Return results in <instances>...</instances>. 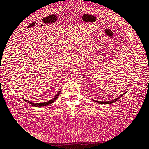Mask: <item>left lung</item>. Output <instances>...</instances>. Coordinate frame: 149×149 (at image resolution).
I'll return each instance as SVG.
<instances>
[{
    "label": "left lung",
    "mask_w": 149,
    "mask_h": 149,
    "mask_svg": "<svg viewBox=\"0 0 149 149\" xmlns=\"http://www.w3.org/2000/svg\"><path fill=\"white\" fill-rule=\"evenodd\" d=\"M125 93H126V92H125V93H124L123 94H122L121 95H120L119 97H118L117 98H115V100H111V101H95V100H93V101H95V102L98 103H100V104H110V103H114L115 101H117L118 100H119V99L121 98L122 96H123L124 94H125Z\"/></svg>",
    "instance_id": "1"
}]
</instances>
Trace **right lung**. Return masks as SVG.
I'll use <instances>...</instances> for the list:
<instances>
[{
    "instance_id": "add662e5",
    "label": "right lung",
    "mask_w": 149,
    "mask_h": 149,
    "mask_svg": "<svg viewBox=\"0 0 149 149\" xmlns=\"http://www.w3.org/2000/svg\"><path fill=\"white\" fill-rule=\"evenodd\" d=\"M60 91H59L58 93L56 94V95L52 99V100H49L48 101H46V102H43V103H34L32 102V101H30L29 100H24L26 101L27 103H29V104L32 105L33 106H34V107H42V106H46V105H48L49 104H51V103H54V101H55L56 100H57V98L58 97L59 95H60Z\"/></svg>"
}]
</instances>
